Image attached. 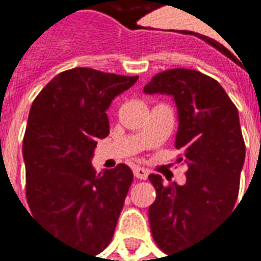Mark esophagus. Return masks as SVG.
Returning a JSON list of instances; mask_svg holds the SVG:
<instances>
[{"label":"esophagus","instance_id":"obj_1","mask_svg":"<svg viewBox=\"0 0 261 261\" xmlns=\"http://www.w3.org/2000/svg\"><path fill=\"white\" fill-rule=\"evenodd\" d=\"M133 173H134V176L137 177V179H141V180H146L148 176V170L147 169H144V167H134L133 169Z\"/></svg>","mask_w":261,"mask_h":261}]
</instances>
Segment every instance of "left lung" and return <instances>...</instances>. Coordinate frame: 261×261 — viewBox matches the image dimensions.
Returning <instances> with one entry per match:
<instances>
[{
  "label": "left lung",
  "instance_id": "obj_1",
  "mask_svg": "<svg viewBox=\"0 0 261 261\" xmlns=\"http://www.w3.org/2000/svg\"><path fill=\"white\" fill-rule=\"evenodd\" d=\"M143 91L173 96L179 115L175 147L182 151L179 162L188 165L184 186L148 176L156 189L148 208L151 236L170 254L195 246L234 210L246 144L234 102L199 70H163Z\"/></svg>",
  "mask_w": 261,
  "mask_h": 261
}]
</instances>
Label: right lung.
Segmentation results:
<instances>
[{"mask_svg": "<svg viewBox=\"0 0 261 261\" xmlns=\"http://www.w3.org/2000/svg\"><path fill=\"white\" fill-rule=\"evenodd\" d=\"M139 76L89 68L60 72L33 101L24 133L25 196L55 237L88 254L111 243L133 172L120 163L96 175V140L110 134L107 110Z\"/></svg>", "mask_w": 261, "mask_h": 261, "instance_id": "add662e5", "label": "right lung"}]
</instances>
